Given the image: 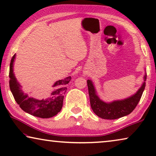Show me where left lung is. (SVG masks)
<instances>
[{
    "instance_id": "1",
    "label": "left lung",
    "mask_w": 156,
    "mask_h": 156,
    "mask_svg": "<svg viewBox=\"0 0 156 156\" xmlns=\"http://www.w3.org/2000/svg\"><path fill=\"white\" fill-rule=\"evenodd\" d=\"M146 73L144 76V83L135 94L121 100L105 102L99 98L95 87L91 80H87L90 105L92 111L97 116L103 119L114 120L129 115L136 108L140 101L141 95L145 89Z\"/></svg>"
}]
</instances>
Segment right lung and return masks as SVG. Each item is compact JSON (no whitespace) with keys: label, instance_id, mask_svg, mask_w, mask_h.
Segmentation results:
<instances>
[{"label":"right lung","instance_id":"add662e5","mask_svg":"<svg viewBox=\"0 0 156 156\" xmlns=\"http://www.w3.org/2000/svg\"><path fill=\"white\" fill-rule=\"evenodd\" d=\"M16 55L12 58L10 64V88L15 101L23 111L36 117L41 118H52L61 111L63 100L66 92V85L71 80V76L63 80L56 81L52 85L53 91L50 97L45 99H38L29 96L22 90V85L18 82L14 73V62Z\"/></svg>","mask_w":156,"mask_h":156}]
</instances>
